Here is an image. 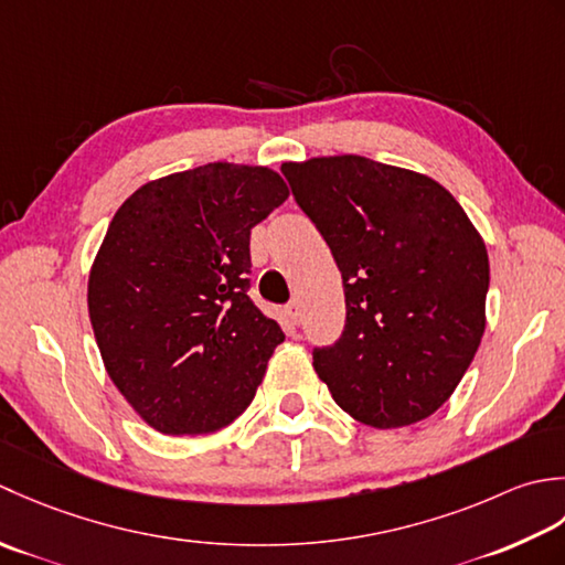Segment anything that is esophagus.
<instances>
[{
	"instance_id": "obj_1",
	"label": "esophagus",
	"mask_w": 565,
	"mask_h": 565,
	"mask_svg": "<svg viewBox=\"0 0 565 565\" xmlns=\"http://www.w3.org/2000/svg\"><path fill=\"white\" fill-rule=\"evenodd\" d=\"M287 317H290L292 324H299V321H302V305H299V299H292V302L287 305Z\"/></svg>"
}]
</instances>
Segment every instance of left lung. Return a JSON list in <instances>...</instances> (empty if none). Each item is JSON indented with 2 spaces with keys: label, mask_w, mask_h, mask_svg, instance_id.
Instances as JSON below:
<instances>
[{
  "label": "left lung",
  "mask_w": 565,
  "mask_h": 565,
  "mask_svg": "<svg viewBox=\"0 0 565 565\" xmlns=\"http://www.w3.org/2000/svg\"><path fill=\"white\" fill-rule=\"evenodd\" d=\"M292 198L331 248L347 324L315 347L337 405L367 427L431 417L486 331L488 250L439 182L363 156L282 163Z\"/></svg>",
  "instance_id": "obj_1"
}]
</instances>
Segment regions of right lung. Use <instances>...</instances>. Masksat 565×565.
<instances>
[{
  "label": "right lung",
  "mask_w": 565,
  "mask_h": 565,
  "mask_svg": "<svg viewBox=\"0 0 565 565\" xmlns=\"http://www.w3.org/2000/svg\"><path fill=\"white\" fill-rule=\"evenodd\" d=\"M278 172L210 163L148 182L114 214L87 305L111 383L170 436L250 405L285 333L253 305L250 228L287 200Z\"/></svg>",
  "instance_id": "obj_1"
}]
</instances>
